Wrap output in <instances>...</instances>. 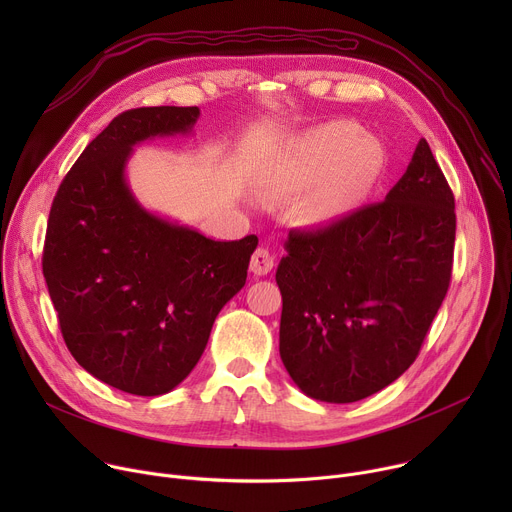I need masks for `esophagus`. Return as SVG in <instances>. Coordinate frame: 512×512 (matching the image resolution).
<instances>
[{"label": "esophagus", "mask_w": 512, "mask_h": 512, "mask_svg": "<svg viewBox=\"0 0 512 512\" xmlns=\"http://www.w3.org/2000/svg\"><path fill=\"white\" fill-rule=\"evenodd\" d=\"M271 269H273V255L267 249L259 247L251 257V271L255 275H267Z\"/></svg>", "instance_id": "34e87169"}]
</instances>
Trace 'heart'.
Segmentation results:
<instances>
[{
    "label": "heart",
    "instance_id": "heart-1",
    "mask_svg": "<svg viewBox=\"0 0 512 512\" xmlns=\"http://www.w3.org/2000/svg\"><path fill=\"white\" fill-rule=\"evenodd\" d=\"M383 168L385 150L375 137L360 135V127L350 121H332L304 135L289 160L265 172L259 186L265 194H291L326 174L298 208L306 227L324 229L342 221L371 194Z\"/></svg>",
    "mask_w": 512,
    "mask_h": 512
}]
</instances>
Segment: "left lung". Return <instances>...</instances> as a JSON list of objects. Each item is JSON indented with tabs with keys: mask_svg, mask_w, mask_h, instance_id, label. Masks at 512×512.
<instances>
[{
	"mask_svg": "<svg viewBox=\"0 0 512 512\" xmlns=\"http://www.w3.org/2000/svg\"><path fill=\"white\" fill-rule=\"evenodd\" d=\"M454 239V194L425 139L383 202L289 233L279 354L304 395L354 403L411 367L448 294Z\"/></svg>",
	"mask_w": 512,
	"mask_h": 512,
	"instance_id": "8db88e82",
	"label": "left lung"
}]
</instances>
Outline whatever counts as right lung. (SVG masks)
I'll return each instance as SVG.
<instances>
[{
    "mask_svg": "<svg viewBox=\"0 0 512 512\" xmlns=\"http://www.w3.org/2000/svg\"><path fill=\"white\" fill-rule=\"evenodd\" d=\"M198 117V107L117 115L70 168L48 216L42 271L70 354L139 397L190 375L259 243L208 239L145 208L127 184L137 143L188 135Z\"/></svg>",
    "mask_w": 512,
    "mask_h": 512,
    "instance_id": "obj_1",
    "label": "right lung"
}]
</instances>
